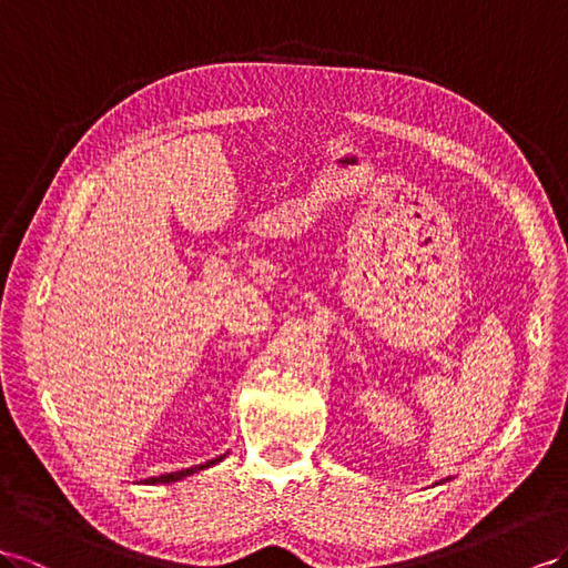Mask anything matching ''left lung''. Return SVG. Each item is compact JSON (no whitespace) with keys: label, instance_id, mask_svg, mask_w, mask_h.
Listing matches in <instances>:
<instances>
[{"label":"left lung","instance_id":"1","mask_svg":"<svg viewBox=\"0 0 568 568\" xmlns=\"http://www.w3.org/2000/svg\"><path fill=\"white\" fill-rule=\"evenodd\" d=\"M448 479H450V477H446V479H442V483H448ZM442 483H434V485H442Z\"/></svg>","mask_w":568,"mask_h":568}]
</instances>
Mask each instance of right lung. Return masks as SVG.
<instances>
[{
  "mask_svg": "<svg viewBox=\"0 0 568 568\" xmlns=\"http://www.w3.org/2000/svg\"><path fill=\"white\" fill-rule=\"evenodd\" d=\"M223 458H225V454L213 458V460H209V463H203V465H194V468L178 470V473H165V475H158V477H149V479H143V485H170V483H180V479H184V477H189V475H194V473H199V470H206V468H211V465H217Z\"/></svg>",
  "mask_w": 568,
  "mask_h": 568,
  "instance_id": "obj_1",
  "label": "right lung"
}]
</instances>
